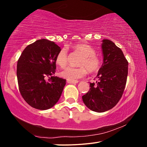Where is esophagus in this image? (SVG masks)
I'll return each mask as SVG.
<instances>
[{
	"instance_id": "esophagus-1",
	"label": "esophagus",
	"mask_w": 147,
	"mask_h": 147,
	"mask_svg": "<svg viewBox=\"0 0 147 147\" xmlns=\"http://www.w3.org/2000/svg\"><path fill=\"white\" fill-rule=\"evenodd\" d=\"M67 82L68 83V84H78V81L76 80V81H71V80H67Z\"/></svg>"
}]
</instances>
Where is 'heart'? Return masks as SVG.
<instances>
[{
    "mask_svg": "<svg viewBox=\"0 0 147 147\" xmlns=\"http://www.w3.org/2000/svg\"><path fill=\"white\" fill-rule=\"evenodd\" d=\"M74 49L83 55L80 61L81 66L66 67L61 72V77L67 80L76 81L86 76L88 70L91 73L98 71L101 67V59L95 54V50L92 46L86 44H78L74 46ZM56 61L61 67H64L67 65V48H63L58 53Z\"/></svg>",
    "mask_w": 147,
    "mask_h": 147,
    "instance_id": "1",
    "label": "heart"
}]
</instances>
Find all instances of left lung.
Wrapping results in <instances>:
<instances>
[{"label":"left lung","instance_id":"1","mask_svg":"<svg viewBox=\"0 0 147 147\" xmlns=\"http://www.w3.org/2000/svg\"><path fill=\"white\" fill-rule=\"evenodd\" d=\"M103 63L96 83L82 96L83 101L93 111L102 113L112 109L122 97L128 75V61L122 50L113 42L103 39L101 44Z\"/></svg>","mask_w":147,"mask_h":147}]
</instances>
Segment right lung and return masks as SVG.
Wrapping results in <instances>:
<instances>
[{
    "instance_id": "add662e5",
    "label": "right lung",
    "mask_w": 147,
    "mask_h": 147,
    "mask_svg": "<svg viewBox=\"0 0 147 147\" xmlns=\"http://www.w3.org/2000/svg\"><path fill=\"white\" fill-rule=\"evenodd\" d=\"M60 50L55 42L40 39L26 46L18 59L19 91L26 103L35 109H50L62 93L66 80L54 76L56 58Z\"/></svg>"
}]
</instances>
